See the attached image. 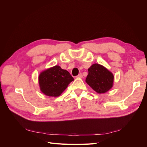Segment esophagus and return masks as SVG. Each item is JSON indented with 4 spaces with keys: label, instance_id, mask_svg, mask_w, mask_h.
I'll list each match as a JSON object with an SVG mask.
<instances>
[{
    "label": "esophagus",
    "instance_id": "esophagus-1",
    "mask_svg": "<svg viewBox=\"0 0 147 147\" xmlns=\"http://www.w3.org/2000/svg\"><path fill=\"white\" fill-rule=\"evenodd\" d=\"M77 77H78V78H82L83 77V75H82V74H79L77 76Z\"/></svg>",
    "mask_w": 147,
    "mask_h": 147
}]
</instances>
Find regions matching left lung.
<instances>
[{"label": "left lung", "instance_id": "obj_1", "mask_svg": "<svg viewBox=\"0 0 147 147\" xmlns=\"http://www.w3.org/2000/svg\"><path fill=\"white\" fill-rule=\"evenodd\" d=\"M114 77L104 66L92 64L88 69L86 82L97 93H105L112 88Z\"/></svg>", "mask_w": 147, "mask_h": 147}]
</instances>
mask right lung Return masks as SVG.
<instances>
[{"mask_svg": "<svg viewBox=\"0 0 147 147\" xmlns=\"http://www.w3.org/2000/svg\"><path fill=\"white\" fill-rule=\"evenodd\" d=\"M74 78L65 70L59 65L43 71L38 77L41 91L48 96L57 97L61 94Z\"/></svg>", "mask_w": 147, "mask_h": 147, "instance_id": "right-lung-1", "label": "right lung"}]
</instances>
